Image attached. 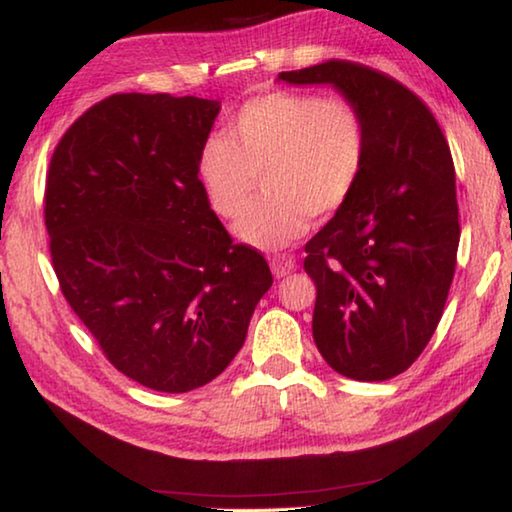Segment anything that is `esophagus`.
<instances>
[{
	"label": "esophagus",
	"mask_w": 512,
	"mask_h": 512,
	"mask_svg": "<svg viewBox=\"0 0 512 512\" xmlns=\"http://www.w3.org/2000/svg\"><path fill=\"white\" fill-rule=\"evenodd\" d=\"M294 269H296V262L289 255L271 257V271L275 278H285V275H289Z\"/></svg>",
	"instance_id": "esophagus-1"
}]
</instances>
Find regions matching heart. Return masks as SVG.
<instances>
[{"instance_id": "obj_1", "label": "heart", "mask_w": 512, "mask_h": 512, "mask_svg": "<svg viewBox=\"0 0 512 512\" xmlns=\"http://www.w3.org/2000/svg\"><path fill=\"white\" fill-rule=\"evenodd\" d=\"M367 150V123L351 100L273 91L243 104L225 136L202 143L198 177L214 212L234 218L262 175L266 193L234 223V237L275 253L351 198Z\"/></svg>"}]
</instances>
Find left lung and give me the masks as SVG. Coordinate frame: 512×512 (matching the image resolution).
<instances>
[{"mask_svg":"<svg viewBox=\"0 0 512 512\" xmlns=\"http://www.w3.org/2000/svg\"><path fill=\"white\" fill-rule=\"evenodd\" d=\"M294 86L328 84L367 123L355 191L305 246L316 285L312 335L346 378L387 380L431 342L456 271V170L440 125L399 81L351 61L280 72Z\"/></svg>","mask_w":512,"mask_h":512,"instance_id":"obj_1","label":"left lung"}]
</instances>
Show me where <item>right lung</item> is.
Listing matches in <instances>:
<instances>
[{
  "instance_id": "right-lung-1",
  "label": "right lung",
  "mask_w": 512,
  "mask_h": 512,
  "mask_svg": "<svg viewBox=\"0 0 512 512\" xmlns=\"http://www.w3.org/2000/svg\"><path fill=\"white\" fill-rule=\"evenodd\" d=\"M218 100L120 93L63 134L45 225L63 296L107 360L157 392L207 385L246 342L273 275L209 207L198 152Z\"/></svg>"
}]
</instances>
